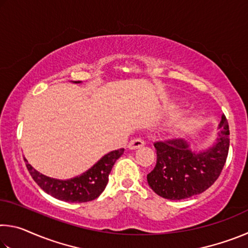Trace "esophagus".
Segmentation results:
<instances>
[{"mask_svg": "<svg viewBox=\"0 0 248 248\" xmlns=\"http://www.w3.org/2000/svg\"><path fill=\"white\" fill-rule=\"evenodd\" d=\"M143 145H144L143 139H141V138H136V139H133V140L130 141L128 148L130 150H137V149L142 148V146H143Z\"/></svg>", "mask_w": 248, "mask_h": 248, "instance_id": "1", "label": "esophagus"}]
</instances>
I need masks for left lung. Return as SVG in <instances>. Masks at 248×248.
<instances>
[{"label":"left lung","instance_id":"8db88e82","mask_svg":"<svg viewBox=\"0 0 248 248\" xmlns=\"http://www.w3.org/2000/svg\"><path fill=\"white\" fill-rule=\"evenodd\" d=\"M219 129L213 145L201 151H192L184 139L155 142L156 165L146 176L155 194L182 200L199 195L213 185L229 153L230 130L225 116H222Z\"/></svg>","mask_w":248,"mask_h":248}]
</instances>
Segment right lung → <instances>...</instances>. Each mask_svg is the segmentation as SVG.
Masks as SVG:
<instances>
[{
	"instance_id": "1",
	"label": "right lung",
	"mask_w": 248,
	"mask_h": 248,
	"mask_svg": "<svg viewBox=\"0 0 248 248\" xmlns=\"http://www.w3.org/2000/svg\"><path fill=\"white\" fill-rule=\"evenodd\" d=\"M74 83H81V81H74ZM124 149L111 151L85 173L66 180L48 177L33 169L26 158L24 159L32 179L47 194L66 202H87L99 197L106 188L109 173L115 162L124 154Z\"/></svg>"
}]
</instances>
